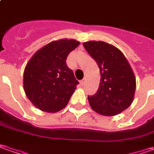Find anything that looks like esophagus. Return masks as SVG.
I'll use <instances>...</instances> for the list:
<instances>
[{
	"mask_svg": "<svg viewBox=\"0 0 154 154\" xmlns=\"http://www.w3.org/2000/svg\"><path fill=\"white\" fill-rule=\"evenodd\" d=\"M84 82H85V80L83 79V80H81V82H80V83H81V85H83V84H84Z\"/></svg>",
	"mask_w": 154,
	"mask_h": 154,
	"instance_id": "esophagus-1",
	"label": "esophagus"
}]
</instances>
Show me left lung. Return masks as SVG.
Listing matches in <instances>:
<instances>
[{
    "label": "left lung",
    "instance_id": "1",
    "mask_svg": "<svg viewBox=\"0 0 154 154\" xmlns=\"http://www.w3.org/2000/svg\"><path fill=\"white\" fill-rule=\"evenodd\" d=\"M82 45L97 63L100 82L97 92L88 96L94 111L114 116L130 106L135 95V77L125 56L116 47L104 42H87Z\"/></svg>",
    "mask_w": 154,
    "mask_h": 154
}]
</instances>
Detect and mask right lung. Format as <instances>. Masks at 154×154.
I'll use <instances>...</instances> for the list:
<instances>
[{
	"label": "right lung",
	"instance_id": "1",
	"mask_svg": "<svg viewBox=\"0 0 154 154\" xmlns=\"http://www.w3.org/2000/svg\"><path fill=\"white\" fill-rule=\"evenodd\" d=\"M79 45L76 40L54 41L38 50L24 72V89L35 107L56 112L69 102L79 82L66 65L68 54Z\"/></svg>",
	"mask_w": 154,
	"mask_h": 154
}]
</instances>
